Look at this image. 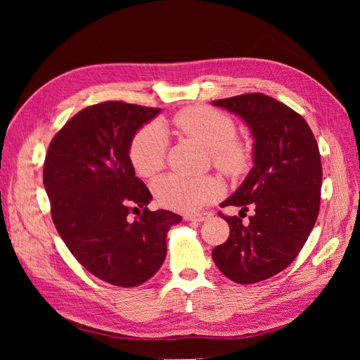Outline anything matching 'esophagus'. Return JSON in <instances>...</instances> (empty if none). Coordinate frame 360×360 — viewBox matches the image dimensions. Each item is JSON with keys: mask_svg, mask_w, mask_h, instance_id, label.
I'll return each instance as SVG.
<instances>
[{"mask_svg": "<svg viewBox=\"0 0 360 360\" xmlns=\"http://www.w3.org/2000/svg\"><path fill=\"white\" fill-rule=\"evenodd\" d=\"M210 216H212V213H209V212H201V213H189V214L184 216V219H188V221H195V222H204V221L209 219Z\"/></svg>", "mask_w": 360, "mask_h": 360, "instance_id": "34e87169", "label": "esophagus"}]
</instances>
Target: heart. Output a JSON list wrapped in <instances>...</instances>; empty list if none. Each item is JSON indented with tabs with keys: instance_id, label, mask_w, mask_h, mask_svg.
<instances>
[{
	"instance_id": "heart-1",
	"label": "heart",
	"mask_w": 360,
	"mask_h": 360,
	"mask_svg": "<svg viewBox=\"0 0 360 360\" xmlns=\"http://www.w3.org/2000/svg\"><path fill=\"white\" fill-rule=\"evenodd\" d=\"M172 124L180 134L210 151L217 169L226 176L240 177L250 165V147L237 139V126L233 117L207 106L184 108L172 118ZM168 134L160 123L144 126L134 136L129 158L138 176L151 179L165 165ZM156 200L177 212H197L204 205L221 198L222 184L213 177L188 179L167 176L153 186Z\"/></svg>"
}]
</instances>
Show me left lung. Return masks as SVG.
I'll list each match as a JSON object with an SVG mask.
<instances>
[{
  "label": "left lung",
  "mask_w": 360,
  "mask_h": 360,
  "mask_svg": "<svg viewBox=\"0 0 360 360\" xmlns=\"http://www.w3.org/2000/svg\"><path fill=\"white\" fill-rule=\"evenodd\" d=\"M242 118L254 138V167L221 207H255L249 224L224 216L230 237L212 252L237 284H255L288 267L307 243L320 210L323 169L317 141L304 118L261 93L214 101Z\"/></svg>",
  "instance_id": "obj_1"
}]
</instances>
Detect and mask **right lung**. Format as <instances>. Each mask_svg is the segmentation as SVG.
I'll use <instances>...</instances> for the list:
<instances>
[{
    "instance_id": "1",
    "label": "right lung",
    "mask_w": 360,
    "mask_h": 360,
    "mask_svg": "<svg viewBox=\"0 0 360 360\" xmlns=\"http://www.w3.org/2000/svg\"><path fill=\"white\" fill-rule=\"evenodd\" d=\"M159 112L124 102L89 106L64 124L46 153L43 184L53 225L72 255L112 285L136 287L153 276L165 261L169 228L181 221L147 209L153 197L129 158L138 130Z\"/></svg>"
}]
</instances>
